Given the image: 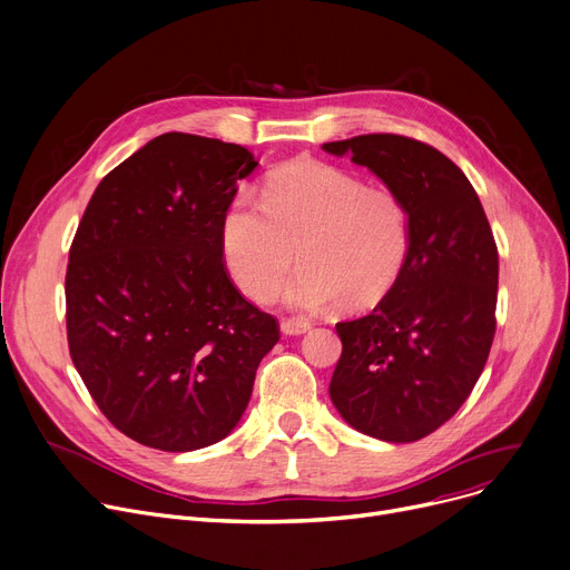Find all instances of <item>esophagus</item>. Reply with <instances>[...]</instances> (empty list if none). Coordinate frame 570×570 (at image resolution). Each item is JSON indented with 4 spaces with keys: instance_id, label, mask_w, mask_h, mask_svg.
I'll use <instances>...</instances> for the list:
<instances>
[{
    "instance_id": "esophagus-1",
    "label": "esophagus",
    "mask_w": 570,
    "mask_h": 570,
    "mask_svg": "<svg viewBox=\"0 0 570 570\" xmlns=\"http://www.w3.org/2000/svg\"><path fill=\"white\" fill-rule=\"evenodd\" d=\"M282 332L284 334H305L309 327H312V323L307 321V318H282Z\"/></svg>"
}]
</instances>
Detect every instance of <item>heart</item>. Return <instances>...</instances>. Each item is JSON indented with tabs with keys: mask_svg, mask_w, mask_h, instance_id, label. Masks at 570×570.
<instances>
[{
	"mask_svg": "<svg viewBox=\"0 0 570 570\" xmlns=\"http://www.w3.org/2000/svg\"><path fill=\"white\" fill-rule=\"evenodd\" d=\"M222 254L252 299L271 297L295 256L286 288L297 309L375 307L401 279L412 252V213L390 187L312 158L275 169L261 189L232 199L222 215Z\"/></svg>",
	"mask_w": 570,
	"mask_h": 570,
	"instance_id": "1",
	"label": "heart"
}]
</instances>
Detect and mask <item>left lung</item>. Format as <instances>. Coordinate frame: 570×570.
<instances>
[{"label":"left lung","mask_w":570,"mask_h":570,"mask_svg":"<svg viewBox=\"0 0 570 570\" xmlns=\"http://www.w3.org/2000/svg\"><path fill=\"white\" fill-rule=\"evenodd\" d=\"M351 154L403 197L412 252L396 286L362 318L336 323L341 357L330 396L364 435L414 442L472 394L495 338L500 261L465 174L438 148L403 135L323 144Z\"/></svg>","instance_id":"obj_1"}]
</instances>
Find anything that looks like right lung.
<instances>
[{"label": "right lung", "mask_w": 570, "mask_h": 570, "mask_svg": "<svg viewBox=\"0 0 570 570\" xmlns=\"http://www.w3.org/2000/svg\"><path fill=\"white\" fill-rule=\"evenodd\" d=\"M258 163L240 144L165 132L114 167L75 232L66 332L107 420L139 444L229 435L279 323L226 271L222 215Z\"/></svg>", "instance_id": "right-lung-1"}]
</instances>
